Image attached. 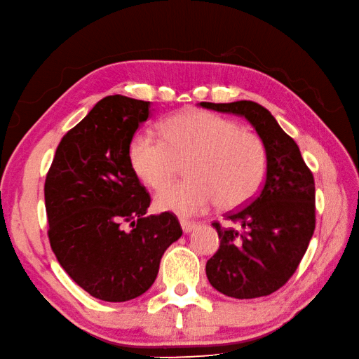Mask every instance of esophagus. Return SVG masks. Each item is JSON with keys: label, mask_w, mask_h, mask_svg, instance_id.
<instances>
[{"label": "esophagus", "mask_w": 359, "mask_h": 359, "mask_svg": "<svg viewBox=\"0 0 359 359\" xmlns=\"http://www.w3.org/2000/svg\"><path fill=\"white\" fill-rule=\"evenodd\" d=\"M180 224H181V229H182V231H184V233H190L196 226L195 222H191L189 219H181Z\"/></svg>", "instance_id": "obj_1"}]
</instances>
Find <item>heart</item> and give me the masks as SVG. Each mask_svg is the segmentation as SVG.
I'll use <instances>...</instances> for the list:
<instances>
[{
	"label": "heart",
	"instance_id": "heart-1",
	"mask_svg": "<svg viewBox=\"0 0 359 359\" xmlns=\"http://www.w3.org/2000/svg\"><path fill=\"white\" fill-rule=\"evenodd\" d=\"M164 140L147 130L130 138L128 158L134 173L152 189L172 182L184 164L187 180L161 190L155 207L194 216L216 201L231 210L257 195L266 172L260 140L238 123L205 111H182L163 125Z\"/></svg>",
	"mask_w": 359,
	"mask_h": 359
}]
</instances>
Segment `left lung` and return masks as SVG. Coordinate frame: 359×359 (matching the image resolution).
Listing matches in <instances>:
<instances>
[{
  "label": "left lung",
  "mask_w": 359,
  "mask_h": 359,
  "mask_svg": "<svg viewBox=\"0 0 359 359\" xmlns=\"http://www.w3.org/2000/svg\"><path fill=\"white\" fill-rule=\"evenodd\" d=\"M203 108L245 117L266 154V177L259 195L226 216L241 229L213 222L219 250L205 273L216 291L233 299L276 292L295 273L316 230V184L299 146L262 104L201 102Z\"/></svg>",
  "instance_id": "8db88e82"
}]
</instances>
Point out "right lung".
<instances>
[{
    "label": "right lung",
    "instance_id": "right-lung-1",
    "mask_svg": "<svg viewBox=\"0 0 359 359\" xmlns=\"http://www.w3.org/2000/svg\"><path fill=\"white\" fill-rule=\"evenodd\" d=\"M151 102L108 95L64 135L47 173L48 239L57 262L95 299L128 302L155 282L160 260L182 234L177 216H144L151 196L128 147Z\"/></svg>",
    "mask_w": 359,
    "mask_h": 359
}]
</instances>
